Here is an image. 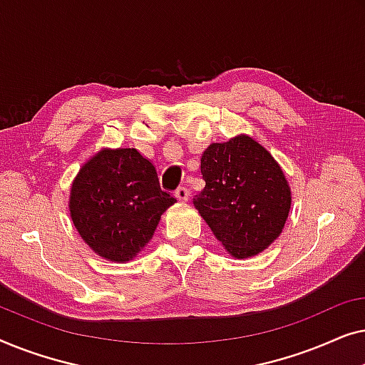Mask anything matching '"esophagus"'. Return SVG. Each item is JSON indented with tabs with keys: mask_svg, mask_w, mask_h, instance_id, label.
I'll use <instances>...</instances> for the list:
<instances>
[{
	"mask_svg": "<svg viewBox=\"0 0 365 365\" xmlns=\"http://www.w3.org/2000/svg\"><path fill=\"white\" fill-rule=\"evenodd\" d=\"M176 197L179 199V201H182V202H186L187 201V197H189V191H187V187H184V186H181V187H178L176 189Z\"/></svg>",
	"mask_w": 365,
	"mask_h": 365,
	"instance_id": "34e87169",
	"label": "esophagus"
}]
</instances>
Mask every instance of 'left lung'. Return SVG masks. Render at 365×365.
I'll return each mask as SVG.
<instances>
[{
	"label": "left lung",
	"instance_id": "left-lung-1",
	"mask_svg": "<svg viewBox=\"0 0 365 365\" xmlns=\"http://www.w3.org/2000/svg\"><path fill=\"white\" fill-rule=\"evenodd\" d=\"M206 186L192 202L224 249L237 259L262 252L282 232L291 189L274 158L249 136L202 153Z\"/></svg>",
	"mask_w": 365,
	"mask_h": 365
}]
</instances>
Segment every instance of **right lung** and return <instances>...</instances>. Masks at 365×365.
<instances>
[{
  "label": "right lung",
  "instance_id": "obj_1",
  "mask_svg": "<svg viewBox=\"0 0 365 365\" xmlns=\"http://www.w3.org/2000/svg\"><path fill=\"white\" fill-rule=\"evenodd\" d=\"M174 202L161 189L156 166L138 149H103L74 179L69 211L94 252L126 262L149 242Z\"/></svg>",
  "mask_w": 365,
  "mask_h": 365
}]
</instances>
